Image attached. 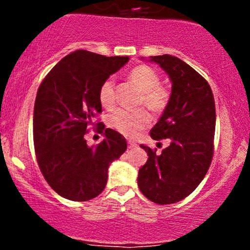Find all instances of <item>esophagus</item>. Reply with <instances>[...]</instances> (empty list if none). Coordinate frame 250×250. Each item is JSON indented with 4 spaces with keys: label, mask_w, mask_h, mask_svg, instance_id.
I'll use <instances>...</instances> for the list:
<instances>
[{
    "label": "esophagus",
    "mask_w": 250,
    "mask_h": 250,
    "mask_svg": "<svg viewBox=\"0 0 250 250\" xmlns=\"http://www.w3.org/2000/svg\"><path fill=\"white\" fill-rule=\"evenodd\" d=\"M135 147H136V145H135L134 142H131V141H128V148H129V149H134Z\"/></svg>",
    "instance_id": "34e87169"
}]
</instances>
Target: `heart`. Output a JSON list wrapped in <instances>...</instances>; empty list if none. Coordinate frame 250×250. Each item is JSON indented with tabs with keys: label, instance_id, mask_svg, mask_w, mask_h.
<instances>
[{
	"label": "heart",
	"instance_id": "b5f03b06",
	"mask_svg": "<svg viewBox=\"0 0 250 250\" xmlns=\"http://www.w3.org/2000/svg\"><path fill=\"white\" fill-rule=\"evenodd\" d=\"M129 80L142 91L140 104H145L154 113H162L167 108L170 93L166 87L160 84V76L153 68L148 65H137L129 71ZM99 99L104 108H113L115 103V81L107 79L99 90ZM150 115L145 109L125 110L119 109L114 111L108 119L111 128L128 137H133L142 129L150 125Z\"/></svg>",
	"mask_w": 250,
	"mask_h": 250
}]
</instances>
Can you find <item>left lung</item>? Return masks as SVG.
I'll return each instance as SVG.
<instances>
[{
	"instance_id": "1",
	"label": "left lung",
	"mask_w": 250,
	"mask_h": 250,
	"mask_svg": "<svg viewBox=\"0 0 250 250\" xmlns=\"http://www.w3.org/2000/svg\"><path fill=\"white\" fill-rule=\"evenodd\" d=\"M143 60V57H142ZM171 82L170 99L150 130L153 140L168 139L160 155L141 145L148 160L139 170L140 190L157 205L179 202L207 174L214 150L216 114L210 85L190 65L171 55L150 56Z\"/></svg>"
}]
</instances>
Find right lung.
<instances>
[{"label": "right lung", "mask_w": 250, "mask_h": 250, "mask_svg": "<svg viewBox=\"0 0 250 250\" xmlns=\"http://www.w3.org/2000/svg\"><path fill=\"white\" fill-rule=\"evenodd\" d=\"M128 61V56L75 50L57 63L37 90L33 119L37 163L48 185L64 199L81 202L101 194L109 166L127 149L125 137L104 125L100 145L89 147L84 135L102 111L100 87Z\"/></svg>", "instance_id": "right-lung-1"}]
</instances>
